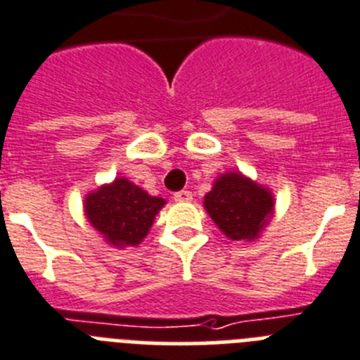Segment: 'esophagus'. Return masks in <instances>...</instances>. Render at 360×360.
<instances>
[{
  "mask_svg": "<svg viewBox=\"0 0 360 360\" xmlns=\"http://www.w3.org/2000/svg\"><path fill=\"white\" fill-rule=\"evenodd\" d=\"M174 199H176L177 202H188V201H192L193 195H192V192H188V190H181V192L174 193Z\"/></svg>",
  "mask_w": 360,
  "mask_h": 360,
  "instance_id": "1",
  "label": "esophagus"
}]
</instances>
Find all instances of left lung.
<instances>
[{"label":"left lung","mask_w":360,"mask_h":360,"mask_svg":"<svg viewBox=\"0 0 360 360\" xmlns=\"http://www.w3.org/2000/svg\"><path fill=\"white\" fill-rule=\"evenodd\" d=\"M202 205L228 239L246 243L261 237L275 212L271 190L240 172H224L215 177Z\"/></svg>","instance_id":"1"}]
</instances>
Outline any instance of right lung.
<instances>
[{"mask_svg":"<svg viewBox=\"0 0 360 360\" xmlns=\"http://www.w3.org/2000/svg\"><path fill=\"white\" fill-rule=\"evenodd\" d=\"M165 205V199L150 195L127 177L101 184L83 201L89 223L108 245L120 250L139 245Z\"/></svg>","mask_w":360,"mask_h":360,"instance_id":"obj_1","label":"right lung"}]
</instances>
